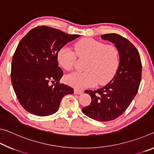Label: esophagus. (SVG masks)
I'll list each match as a JSON object with an SVG mask.
<instances>
[{"label":"esophagus","instance_id":"obj_1","mask_svg":"<svg viewBox=\"0 0 154 154\" xmlns=\"http://www.w3.org/2000/svg\"><path fill=\"white\" fill-rule=\"evenodd\" d=\"M83 93V91L82 90H77V89H75L74 90V94H81Z\"/></svg>","mask_w":154,"mask_h":154}]
</instances>
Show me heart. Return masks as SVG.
Masks as SVG:
<instances>
[{
	"label": "heart",
	"mask_w": 154,
	"mask_h": 154,
	"mask_svg": "<svg viewBox=\"0 0 154 154\" xmlns=\"http://www.w3.org/2000/svg\"><path fill=\"white\" fill-rule=\"evenodd\" d=\"M75 51L69 47L59 49L57 59L66 71L73 67L77 56L86 58L84 72H74L66 77L68 84L77 89L105 85L113 79L119 65L118 48L90 38H85L75 44Z\"/></svg>",
	"instance_id": "obj_1"
}]
</instances>
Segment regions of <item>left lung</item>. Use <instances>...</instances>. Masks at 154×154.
Instances as JSON below:
<instances>
[{
    "label": "left lung",
    "mask_w": 154,
    "mask_h": 154,
    "mask_svg": "<svg viewBox=\"0 0 154 154\" xmlns=\"http://www.w3.org/2000/svg\"><path fill=\"white\" fill-rule=\"evenodd\" d=\"M101 38L115 44L119 54V65L113 79L100 89L85 90L91 96L90 105L83 113L99 122H109L125 112L139 90L142 64L139 53L130 41L116 33L101 35Z\"/></svg>",
    "instance_id": "left-lung-1"
}]
</instances>
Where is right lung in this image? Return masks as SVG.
I'll use <instances>...</instances> for the list:
<instances>
[{
    "mask_svg": "<svg viewBox=\"0 0 154 154\" xmlns=\"http://www.w3.org/2000/svg\"><path fill=\"white\" fill-rule=\"evenodd\" d=\"M79 36L41 26L20 41L13 56L11 79L18 101L30 113H55L62 98L73 94V88L59 83L63 72L58 66L57 54Z\"/></svg>",
    "mask_w": 154,
    "mask_h": 154,
    "instance_id": "obj_1",
    "label": "right lung"
}]
</instances>
